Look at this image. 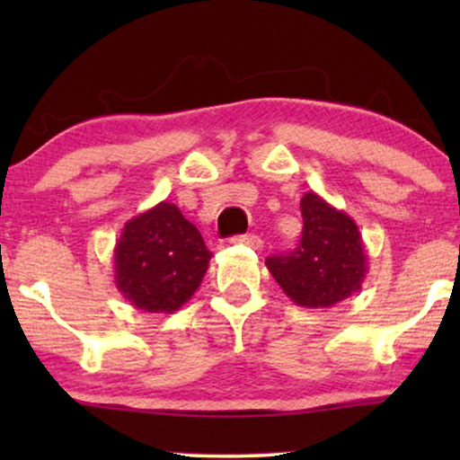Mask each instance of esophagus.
Instances as JSON below:
<instances>
[{
    "label": "esophagus",
    "mask_w": 460,
    "mask_h": 460,
    "mask_svg": "<svg viewBox=\"0 0 460 460\" xmlns=\"http://www.w3.org/2000/svg\"><path fill=\"white\" fill-rule=\"evenodd\" d=\"M232 243H236V244H247V247L255 249V251H261V247H263L261 238L255 236V234H241V236H234V238H232Z\"/></svg>",
    "instance_id": "esophagus-1"
}]
</instances>
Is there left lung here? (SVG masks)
<instances>
[{
  "label": "left lung",
  "mask_w": 460,
  "mask_h": 460,
  "mask_svg": "<svg viewBox=\"0 0 460 460\" xmlns=\"http://www.w3.org/2000/svg\"><path fill=\"white\" fill-rule=\"evenodd\" d=\"M304 232L297 249L272 255L266 266L293 304L332 307L362 288L368 255L360 230L348 213L316 192L301 197Z\"/></svg>",
  "instance_id": "8db88e82"
}]
</instances>
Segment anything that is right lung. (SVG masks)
I'll return each mask as SVG.
<instances>
[{
  "instance_id": "obj_1",
  "label": "right lung",
  "mask_w": 460,
  "mask_h": 460,
  "mask_svg": "<svg viewBox=\"0 0 460 460\" xmlns=\"http://www.w3.org/2000/svg\"><path fill=\"white\" fill-rule=\"evenodd\" d=\"M209 260L197 226L161 200L125 224L112 253L115 285L137 310L173 314L200 287Z\"/></svg>"
}]
</instances>
